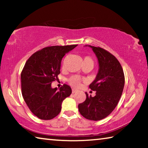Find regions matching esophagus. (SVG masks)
<instances>
[{"label": "esophagus", "instance_id": "1", "mask_svg": "<svg viewBox=\"0 0 148 148\" xmlns=\"http://www.w3.org/2000/svg\"><path fill=\"white\" fill-rule=\"evenodd\" d=\"M77 92V90L76 89H72V93H75V92Z\"/></svg>", "mask_w": 148, "mask_h": 148}]
</instances>
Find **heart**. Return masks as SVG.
I'll return each instance as SVG.
<instances>
[{
	"instance_id": "obj_1",
	"label": "heart",
	"mask_w": 148,
	"mask_h": 148,
	"mask_svg": "<svg viewBox=\"0 0 148 148\" xmlns=\"http://www.w3.org/2000/svg\"><path fill=\"white\" fill-rule=\"evenodd\" d=\"M84 63H89V64H91L92 66H93L94 61L91 57H84ZM81 79H82L81 77L78 76H73L69 79V83L71 84V86H72L74 87H77L79 86Z\"/></svg>"
}]
</instances>
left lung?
Wrapping results in <instances>:
<instances>
[{"label": "left lung", "instance_id": "left-lung-1", "mask_svg": "<svg viewBox=\"0 0 148 148\" xmlns=\"http://www.w3.org/2000/svg\"><path fill=\"white\" fill-rule=\"evenodd\" d=\"M99 63V71L95 79L89 85L95 97L86 92V99L78 105L79 113L85 118L99 121L105 118L116 107L124 88L123 71L116 57L108 51L92 46Z\"/></svg>", "mask_w": 148, "mask_h": 148}]
</instances>
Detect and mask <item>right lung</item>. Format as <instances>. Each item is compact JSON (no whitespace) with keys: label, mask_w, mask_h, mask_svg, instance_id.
I'll return each mask as SVG.
<instances>
[{"label":"right lung","mask_w":148,"mask_h":148,"mask_svg":"<svg viewBox=\"0 0 148 148\" xmlns=\"http://www.w3.org/2000/svg\"><path fill=\"white\" fill-rule=\"evenodd\" d=\"M77 45L46 47L27 60L21 74L24 101L38 118H54L61 110L62 102L72 93L71 87L64 84L59 90L51 83L58 77L62 57Z\"/></svg>","instance_id":"obj_1"}]
</instances>
